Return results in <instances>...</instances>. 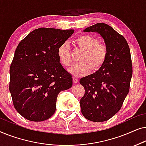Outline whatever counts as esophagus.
Listing matches in <instances>:
<instances>
[{
    "label": "esophagus",
    "mask_w": 146,
    "mask_h": 146,
    "mask_svg": "<svg viewBox=\"0 0 146 146\" xmlns=\"http://www.w3.org/2000/svg\"><path fill=\"white\" fill-rule=\"evenodd\" d=\"M73 82L74 83V84L78 83V79L77 78L74 77V78H73Z\"/></svg>",
    "instance_id": "obj_1"
}]
</instances>
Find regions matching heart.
<instances>
[{
	"mask_svg": "<svg viewBox=\"0 0 146 146\" xmlns=\"http://www.w3.org/2000/svg\"><path fill=\"white\" fill-rule=\"evenodd\" d=\"M75 43L84 53L80 59V63L74 64L69 72L76 76H83L93 70H98L104 64L108 56V47L105 44L98 42V40L90 35H81L76 38ZM59 62L63 66L68 67L72 63L70 50L68 44L64 42L57 50Z\"/></svg>",
	"mask_w": 146,
	"mask_h": 146,
	"instance_id": "obj_1",
	"label": "heart"
}]
</instances>
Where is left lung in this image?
Here are the masks:
<instances>
[{
  "instance_id": "1",
  "label": "left lung",
  "mask_w": 146,
  "mask_h": 146,
  "mask_svg": "<svg viewBox=\"0 0 146 146\" xmlns=\"http://www.w3.org/2000/svg\"><path fill=\"white\" fill-rule=\"evenodd\" d=\"M83 31L99 34L108 51L98 70L80 80L85 89L80 101L81 112L88 120L101 122L120 110L129 92L132 76L130 50L124 37L106 24L97 23Z\"/></svg>"
}]
</instances>
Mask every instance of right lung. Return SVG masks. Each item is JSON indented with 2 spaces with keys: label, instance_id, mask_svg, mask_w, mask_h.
Returning <instances> with one entry per match:
<instances>
[{
  "label": "right lung",
  "instance_id": "add662e5",
  "mask_svg": "<svg viewBox=\"0 0 146 146\" xmlns=\"http://www.w3.org/2000/svg\"><path fill=\"white\" fill-rule=\"evenodd\" d=\"M74 32L40 28L18 45L10 67L9 90L14 106L25 118H50L58 94L72 86V77L60 63L57 50Z\"/></svg>",
  "mask_w": 146,
  "mask_h": 146
}]
</instances>
